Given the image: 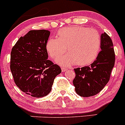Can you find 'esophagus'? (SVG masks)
<instances>
[{
    "label": "esophagus",
    "instance_id": "34e87169",
    "mask_svg": "<svg viewBox=\"0 0 125 125\" xmlns=\"http://www.w3.org/2000/svg\"><path fill=\"white\" fill-rule=\"evenodd\" d=\"M61 70L62 72H65V71H66V70H67V68H64V67H62Z\"/></svg>",
    "mask_w": 125,
    "mask_h": 125
}]
</instances>
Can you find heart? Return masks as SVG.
I'll return each instance as SVG.
<instances>
[{
  "label": "heart",
  "instance_id": "heart-1",
  "mask_svg": "<svg viewBox=\"0 0 125 125\" xmlns=\"http://www.w3.org/2000/svg\"><path fill=\"white\" fill-rule=\"evenodd\" d=\"M57 38H50L46 48L49 55L57 59L66 51L68 53L56 60L62 66L77 63L88 65L97 57L101 45L100 35L96 30L83 26L63 28L57 32Z\"/></svg>",
  "mask_w": 125,
  "mask_h": 125
}]
</instances>
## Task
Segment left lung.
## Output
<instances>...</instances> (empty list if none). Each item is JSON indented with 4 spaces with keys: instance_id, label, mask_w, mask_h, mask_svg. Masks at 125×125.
I'll use <instances>...</instances> for the list:
<instances>
[{
    "instance_id": "8db88e82",
    "label": "left lung",
    "mask_w": 125,
    "mask_h": 125,
    "mask_svg": "<svg viewBox=\"0 0 125 125\" xmlns=\"http://www.w3.org/2000/svg\"><path fill=\"white\" fill-rule=\"evenodd\" d=\"M101 51L95 61L89 66L74 69L73 80L75 91L83 97L98 94L108 83L115 63V53L111 39L106 32L102 33Z\"/></svg>"
}]
</instances>
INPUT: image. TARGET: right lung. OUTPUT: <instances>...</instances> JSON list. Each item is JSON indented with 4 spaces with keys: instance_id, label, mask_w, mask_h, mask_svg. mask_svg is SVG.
Here are the masks:
<instances>
[{
    "instance_id": "add662e5",
    "label": "right lung",
    "mask_w": 125,
    "mask_h": 125,
    "mask_svg": "<svg viewBox=\"0 0 125 125\" xmlns=\"http://www.w3.org/2000/svg\"><path fill=\"white\" fill-rule=\"evenodd\" d=\"M48 30H31L21 37L11 52L10 69L17 86L25 94L41 98L51 92L55 77L62 72L48 60Z\"/></svg>"
}]
</instances>
